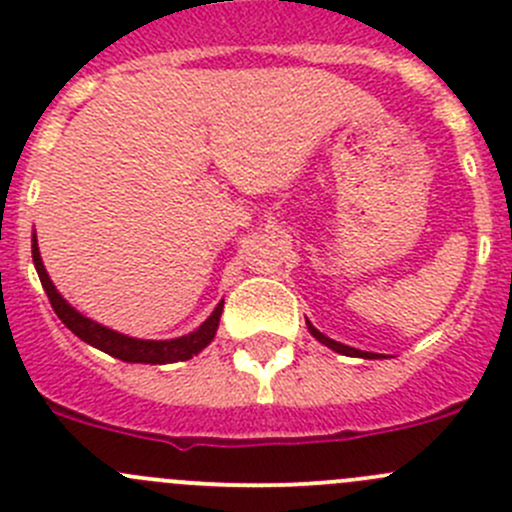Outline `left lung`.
<instances>
[{
	"label": "left lung",
	"instance_id": "left-lung-1",
	"mask_svg": "<svg viewBox=\"0 0 512 512\" xmlns=\"http://www.w3.org/2000/svg\"><path fill=\"white\" fill-rule=\"evenodd\" d=\"M307 329H309V334H312V337L317 339V342H322L324 347L334 349V352H337V354H347V356H361V359H379V356H381V354H374V352H361V349L347 347V344H342V342H334V339H329L327 334H322V332H319L317 327H312V322H307Z\"/></svg>",
	"mask_w": 512,
	"mask_h": 512
}]
</instances>
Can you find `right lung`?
I'll return each instance as SVG.
<instances>
[{
    "label": "right lung",
    "mask_w": 512,
    "mask_h": 512,
    "mask_svg": "<svg viewBox=\"0 0 512 512\" xmlns=\"http://www.w3.org/2000/svg\"><path fill=\"white\" fill-rule=\"evenodd\" d=\"M32 257L36 275H39L41 287H44L46 297H49L51 307H54L56 317L81 339V342L91 344V347L101 349V352L116 356V359L128 361V364H173V361H185L198 352H203L210 342L215 339V332H218L220 314H223V304L213 309L208 319L200 324L195 332L185 334V337L178 339H136L128 337V334L113 332V329L103 327V324L94 322V319L84 317L76 307H71L64 297L59 294V289L51 282L49 272H46L44 262H41L39 245H36V232L32 237Z\"/></svg>",
    "instance_id": "add662e5"
}]
</instances>
